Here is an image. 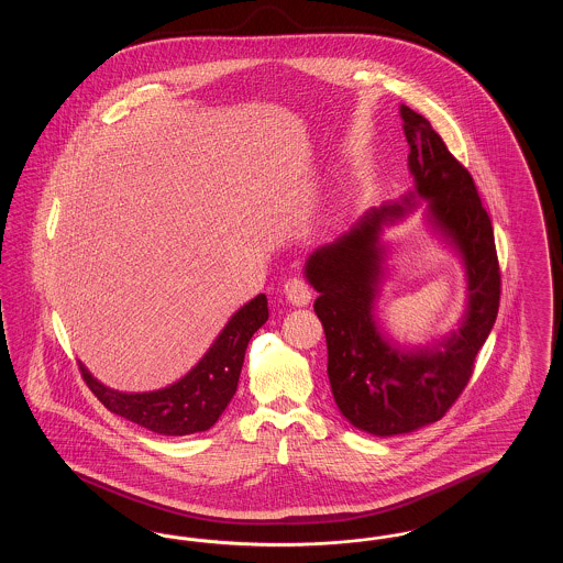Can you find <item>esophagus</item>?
I'll return each mask as SVG.
<instances>
[{
  "instance_id": "1",
  "label": "esophagus",
  "mask_w": 563,
  "mask_h": 563,
  "mask_svg": "<svg viewBox=\"0 0 563 563\" xmlns=\"http://www.w3.org/2000/svg\"><path fill=\"white\" fill-rule=\"evenodd\" d=\"M285 295H287V299H289L294 306H308L310 299H312V291H310L308 283L301 280V278H297V276L289 278V280L285 283Z\"/></svg>"
}]
</instances>
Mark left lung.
I'll return each instance as SVG.
<instances>
[{
    "instance_id": "left-lung-1",
    "label": "left lung",
    "mask_w": 563,
    "mask_h": 563,
    "mask_svg": "<svg viewBox=\"0 0 563 563\" xmlns=\"http://www.w3.org/2000/svg\"><path fill=\"white\" fill-rule=\"evenodd\" d=\"M416 191L402 202L369 209L349 232L319 246L306 278L319 291L314 312L327 338V374L340 411L352 427L393 437L441 420L466 388L500 306V266L494 228L471 173L455 161L429 120L401 106ZM424 197L435 229L463 255L470 278L467 317L432 350L393 347L374 322L380 275V225L394 222Z\"/></svg>"
}]
</instances>
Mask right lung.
<instances>
[{"label": "right lung", "mask_w": 563, "mask_h": 563, "mask_svg": "<svg viewBox=\"0 0 563 563\" xmlns=\"http://www.w3.org/2000/svg\"><path fill=\"white\" fill-rule=\"evenodd\" d=\"M268 321V299L257 295L228 321L198 365L168 388L154 393H118L97 382L80 363L81 377L109 411L143 429L184 437L213 427L232 401L241 377L244 352L253 333Z\"/></svg>", "instance_id": "obj_1"}]
</instances>
